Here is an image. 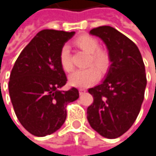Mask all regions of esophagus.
Here are the masks:
<instances>
[{
    "label": "esophagus",
    "mask_w": 156,
    "mask_h": 156,
    "mask_svg": "<svg viewBox=\"0 0 156 156\" xmlns=\"http://www.w3.org/2000/svg\"><path fill=\"white\" fill-rule=\"evenodd\" d=\"M86 90H87L86 89H82V88H81V89H80V94H83L84 92H86Z\"/></svg>",
    "instance_id": "1"
}]
</instances>
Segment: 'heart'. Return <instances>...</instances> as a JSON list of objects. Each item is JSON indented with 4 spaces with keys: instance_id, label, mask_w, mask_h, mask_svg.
Returning <instances> with one entry per match:
<instances>
[{
    "instance_id": "heart-1",
    "label": "heart",
    "mask_w": 156,
    "mask_h": 156,
    "mask_svg": "<svg viewBox=\"0 0 156 156\" xmlns=\"http://www.w3.org/2000/svg\"><path fill=\"white\" fill-rule=\"evenodd\" d=\"M75 44L89 53L86 65L90 66L71 74L69 76V83L79 88H86L98 80L100 74L97 68L102 72L107 70L110 65V55L105 50L99 49L98 41L90 35H82L76 39ZM59 62L62 68L66 72H70L73 70L74 66L71 63L69 49L66 45L63 46L60 51ZM90 64L95 65L97 68L96 69L95 66L93 67L94 65L90 66Z\"/></svg>"
}]
</instances>
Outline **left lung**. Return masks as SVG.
Listing matches in <instances>:
<instances>
[{
    "label": "left lung",
    "mask_w": 156,
    "mask_h": 156,
    "mask_svg": "<svg viewBox=\"0 0 156 156\" xmlns=\"http://www.w3.org/2000/svg\"><path fill=\"white\" fill-rule=\"evenodd\" d=\"M108 50L110 66L101 84L89 89L93 103L87 109L90 127L101 136L115 139L135 122L144 99L145 66L137 45L109 26L93 28Z\"/></svg>",
    "instance_id": "obj_1"
}]
</instances>
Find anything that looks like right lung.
Wrapping results in <instances>:
<instances>
[{
  "instance_id": "obj_1",
  "label": "right lung",
  "mask_w": 156,
  "mask_h": 156,
  "mask_svg": "<svg viewBox=\"0 0 156 156\" xmlns=\"http://www.w3.org/2000/svg\"><path fill=\"white\" fill-rule=\"evenodd\" d=\"M74 35V31H40L21 51L11 72L9 94L15 113L34 136L58 130L66 121L67 104L79 99L77 89L61 90L67 79L59 53Z\"/></svg>"
}]
</instances>
